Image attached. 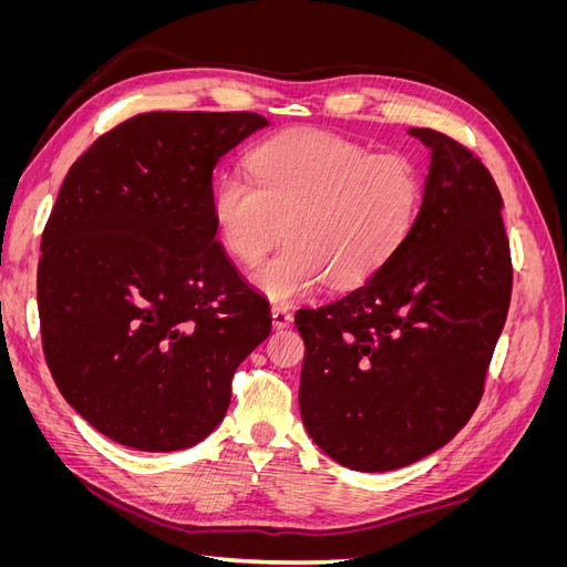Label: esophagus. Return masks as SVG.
<instances>
[{
  "label": "esophagus",
  "mask_w": 567,
  "mask_h": 567,
  "mask_svg": "<svg viewBox=\"0 0 567 567\" xmlns=\"http://www.w3.org/2000/svg\"><path fill=\"white\" fill-rule=\"evenodd\" d=\"M290 321H293V315H290V307H286V305H274L271 307L274 329H286Z\"/></svg>",
  "instance_id": "34e87169"
}]
</instances>
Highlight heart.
Returning <instances> with one entry per match:
<instances>
[{
  "label": "heart",
  "mask_w": 567,
  "mask_h": 567,
  "mask_svg": "<svg viewBox=\"0 0 567 567\" xmlns=\"http://www.w3.org/2000/svg\"><path fill=\"white\" fill-rule=\"evenodd\" d=\"M248 175H221L210 194L219 246L252 265L281 234L286 244L250 274L271 302H293L329 279L364 284L400 250L419 217V167L400 153H369L331 132H286L255 146Z\"/></svg>",
  "instance_id": "obj_1"
}]
</instances>
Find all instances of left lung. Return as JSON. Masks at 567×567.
<instances>
[{"instance_id":"8db88e82","label":"left lung","mask_w":567,"mask_h":567,"mask_svg":"<svg viewBox=\"0 0 567 567\" xmlns=\"http://www.w3.org/2000/svg\"><path fill=\"white\" fill-rule=\"evenodd\" d=\"M409 134L431 148V167L406 241L352 293L296 315L307 433L364 473L409 466L468 423L513 286L489 169L447 134Z\"/></svg>"}]
</instances>
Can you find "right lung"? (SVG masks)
<instances>
[{
	"label": "right lung",
	"mask_w": 567,
	"mask_h": 567,
	"mask_svg": "<svg viewBox=\"0 0 567 567\" xmlns=\"http://www.w3.org/2000/svg\"><path fill=\"white\" fill-rule=\"evenodd\" d=\"M267 125L248 111L142 113L68 169L38 265L42 350L65 402L117 444L208 437L271 331L210 217L215 165Z\"/></svg>",
	"instance_id": "obj_1"
}]
</instances>
